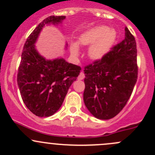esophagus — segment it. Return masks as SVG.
<instances>
[{
  "label": "esophagus",
  "instance_id": "1",
  "mask_svg": "<svg viewBox=\"0 0 155 155\" xmlns=\"http://www.w3.org/2000/svg\"><path fill=\"white\" fill-rule=\"evenodd\" d=\"M84 78H85V74H84L83 72H81L80 74H79V77H78V79H79V80H82V79H83Z\"/></svg>",
  "mask_w": 155,
  "mask_h": 155
}]
</instances>
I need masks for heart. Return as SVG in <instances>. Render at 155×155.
Segmentation results:
<instances>
[{"label":"heart","mask_w":155,"mask_h":155,"mask_svg":"<svg viewBox=\"0 0 155 155\" xmlns=\"http://www.w3.org/2000/svg\"><path fill=\"white\" fill-rule=\"evenodd\" d=\"M116 39V33L109 30L107 26H96L82 33L79 39L81 46H91L88 49V55L94 61L104 58L110 51ZM73 54H78V47L73 45L71 47Z\"/></svg>","instance_id":"1"}]
</instances>
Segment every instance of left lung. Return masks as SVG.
<instances>
[{
	"label": "left lung",
	"instance_id": "obj_1",
	"mask_svg": "<svg viewBox=\"0 0 155 155\" xmlns=\"http://www.w3.org/2000/svg\"><path fill=\"white\" fill-rule=\"evenodd\" d=\"M137 43L125 27V38L100 61L85 67L84 103L97 118H114L125 107L138 76Z\"/></svg>",
	"mask_w": 155,
	"mask_h": 155
}]
</instances>
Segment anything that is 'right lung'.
<instances>
[{
  "label": "right lung",
  "mask_w": 155,
  "mask_h": 155,
  "mask_svg": "<svg viewBox=\"0 0 155 155\" xmlns=\"http://www.w3.org/2000/svg\"><path fill=\"white\" fill-rule=\"evenodd\" d=\"M64 18V15L45 18L28 37L21 53L17 82L24 104L39 117L51 116L60 109L82 70L63 58L46 60L35 48L34 43L45 25L58 24Z\"/></svg>",
  "instance_id": "1"
}]
</instances>
